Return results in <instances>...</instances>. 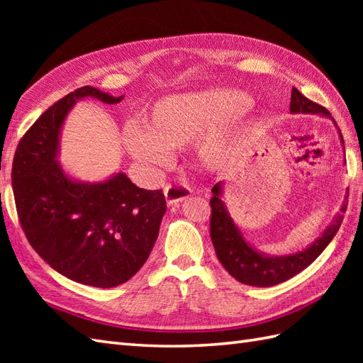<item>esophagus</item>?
<instances>
[{
    "mask_svg": "<svg viewBox=\"0 0 363 363\" xmlns=\"http://www.w3.org/2000/svg\"><path fill=\"white\" fill-rule=\"evenodd\" d=\"M164 195L168 204H177L191 195V189L182 184H169L164 189Z\"/></svg>",
    "mask_w": 363,
    "mask_h": 363,
    "instance_id": "obj_1",
    "label": "esophagus"
}]
</instances>
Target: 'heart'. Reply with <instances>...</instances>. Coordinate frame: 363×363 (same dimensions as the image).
<instances>
[{
    "instance_id": "1",
    "label": "heart",
    "mask_w": 363,
    "mask_h": 363,
    "mask_svg": "<svg viewBox=\"0 0 363 363\" xmlns=\"http://www.w3.org/2000/svg\"><path fill=\"white\" fill-rule=\"evenodd\" d=\"M251 98L237 90L211 89L160 99L152 106L148 126L130 121L123 129V143L138 164L150 172L169 164V148H181L206 134L198 157L207 168L228 160L230 142L225 130L213 129L248 109Z\"/></svg>"
}]
</instances>
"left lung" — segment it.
I'll return each instance as SVG.
<instances>
[{"instance_id":"1","label":"left lung","mask_w":363,"mask_h":363,"mask_svg":"<svg viewBox=\"0 0 363 363\" xmlns=\"http://www.w3.org/2000/svg\"><path fill=\"white\" fill-rule=\"evenodd\" d=\"M290 111L293 113H325L330 117L326 107L307 99L295 87L291 90ZM338 133H340V129H338ZM340 140L343 143L342 133ZM212 194L213 196L211 198V238L215 252H217V257L221 262V265L225 267L226 272L235 277L238 282L254 285V287H272V285L290 279V277L309 267L325 251L326 246L337 234V230L340 229L343 221L342 213L346 212V206H348L346 203L342 206V213L337 215L333 225L307 250L296 254H290V256L269 257L256 251L251 245L245 242L240 230H238L233 218H230V215L228 213L225 203L221 201V182L215 184Z\"/></svg>"}]
</instances>
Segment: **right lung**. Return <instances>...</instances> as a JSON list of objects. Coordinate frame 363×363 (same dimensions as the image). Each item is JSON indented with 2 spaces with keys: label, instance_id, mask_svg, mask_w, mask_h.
<instances>
[{
  "label": "right lung",
  "instance_id": "obj_1",
  "mask_svg": "<svg viewBox=\"0 0 363 363\" xmlns=\"http://www.w3.org/2000/svg\"><path fill=\"white\" fill-rule=\"evenodd\" d=\"M87 96L107 104L123 99L86 86L48 107L17 146L12 189L23 233L38 256L68 279L111 289L143 267L167 203L162 190L137 187L125 173L98 184L64 173L57 162L60 128L74 103Z\"/></svg>",
  "mask_w": 363,
  "mask_h": 363
}]
</instances>
